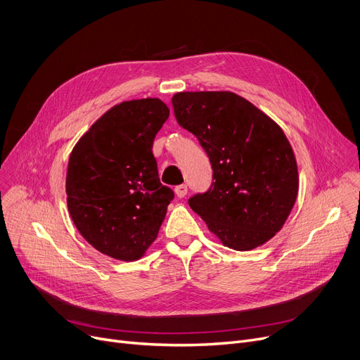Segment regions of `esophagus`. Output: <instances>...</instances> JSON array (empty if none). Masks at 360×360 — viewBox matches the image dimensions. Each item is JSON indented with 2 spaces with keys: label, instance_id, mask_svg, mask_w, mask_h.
I'll return each mask as SVG.
<instances>
[{
  "label": "esophagus",
  "instance_id": "1",
  "mask_svg": "<svg viewBox=\"0 0 360 360\" xmlns=\"http://www.w3.org/2000/svg\"><path fill=\"white\" fill-rule=\"evenodd\" d=\"M186 193H188V186H186L185 184L178 185V186L175 188V194H176V197H179V198H184V197L186 195Z\"/></svg>",
  "mask_w": 360,
  "mask_h": 360
}]
</instances>
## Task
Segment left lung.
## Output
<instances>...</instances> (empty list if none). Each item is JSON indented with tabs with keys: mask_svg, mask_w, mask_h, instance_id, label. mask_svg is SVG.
<instances>
[{
	"mask_svg": "<svg viewBox=\"0 0 360 360\" xmlns=\"http://www.w3.org/2000/svg\"><path fill=\"white\" fill-rule=\"evenodd\" d=\"M178 124L198 139L213 184L188 204L224 247L250 251L288 220L299 190L297 165L283 129L233 91H181Z\"/></svg>",
	"mask_w": 360,
	"mask_h": 360,
	"instance_id": "8db88e82",
	"label": "left lung"
}]
</instances>
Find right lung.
<instances>
[{"label":"right lung","mask_w":360,"mask_h":360,"mask_svg":"<svg viewBox=\"0 0 360 360\" xmlns=\"http://www.w3.org/2000/svg\"><path fill=\"white\" fill-rule=\"evenodd\" d=\"M169 118L158 98L110 108L74 146L67 169L70 216L99 252L140 259L158 238L174 191L160 184L155 137Z\"/></svg>","instance_id":"obj_1"}]
</instances>
